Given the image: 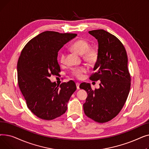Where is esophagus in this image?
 Returning <instances> with one entry per match:
<instances>
[{"label":"esophagus","mask_w":149,"mask_h":149,"mask_svg":"<svg viewBox=\"0 0 149 149\" xmlns=\"http://www.w3.org/2000/svg\"><path fill=\"white\" fill-rule=\"evenodd\" d=\"M76 86H77V89H80V83H76Z\"/></svg>","instance_id":"1"}]
</instances>
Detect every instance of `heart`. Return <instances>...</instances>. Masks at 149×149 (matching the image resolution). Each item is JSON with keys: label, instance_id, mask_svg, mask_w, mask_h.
<instances>
[{"label": "heart", "instance_id": "b5f03b06", "mask_svg": "<svg viewBox=\"0 0 149 149\" xmlns=\"http://www.w3.org/2000/svg\"><path fill=\"white\" fill-rule=\"evenodd\" d=\"M90 44L86 40L80 39L70 45L69 48L72 51L83 55V59L91 65L95 64L98 59V52L95 48H89ZM65 61V54L62 53L60 56V62L63 64ZM87 71L85 67H80L75 68L72 71V75L77 79H81L83 74Z\"/></svg>", "mask_w": 149, "mask_h": 149}]
</instances>
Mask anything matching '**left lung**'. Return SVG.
Segmentation results:
<instances>
[{
  "label": "left lung",
  "mask_w": 149,
  "mask_h": 149,
  "mask_svg": "<svg viewBox=\"0 0 149 149\" xmlns=\"http://www.w3.org/2000/svg\"><path fill=\"white\" fill-rule=\"evenodd\" d=\"M89 33L98 43V59L90 77L92 81L100 80V88L92 89L89 83H82L80 88L88 93L83 104L85 115L97 123L112 120L119 113L127 98L130 89V75L127 56L123 43L115 36L103 29Z\"/></svg>",
  "instance_id": "left-lung-1"
}]
</instances>
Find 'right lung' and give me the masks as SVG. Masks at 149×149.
<instances>
[{
  "mask_svg": "<svg viewBox=\"0 0 149 149\" xmlns=\"http://www.w3.org/2000/svg\"><path fill=\"white\" fill-rule=\"evenodd\" d=\"M76 36L45 31L31 39L21 52L17 62L19 87L28 109L42 120H52L64 114L70 97L77 89L72 80L58 86L49 79L60 72L58 51Z\"/></svg>",
  "mask_w": 149,
  "mask_h": 149,
  "instance_id": "obj_1",
  "label": "right lung"
}]
</instances>
